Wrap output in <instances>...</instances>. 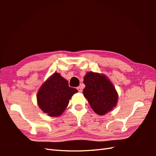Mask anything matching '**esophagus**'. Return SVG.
<instances>
[{"mask_svg":"<svg viewBox=\"0 0 156 156\" xmlns=\"http://www.w3.org/2000/svg\"><path fill=\"white\" fill-rule=\"evenodd\" d=\"M77 90L80 92H81L82 91V88L80 87H77Z\"/></svg>","mask_w":156,"mask_h":156,"instance_id":"34e87169","label":"esophagus"}]
</instances>
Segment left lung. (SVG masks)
Instances as JSON below:
<instances>
[{"instance_id": "1", "label": "left lung", "mask_w": 156, "mask_h": 156, "mask_svg": "<svg viewBox=\"0 0 156 156\" xmlns=\"http://www.w3.org/2000/svg\"><path fill=\"white\" fill-rule=\"evenodd\" d=\"M84 84L83 94L97 114L105 115L117 105V92L111 82L104 74L88 72L84 76Z\"/></svg>"}]
</instances>
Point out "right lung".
Instances as JSON below:
<instances>
[{"instance_id": "1", "label": "right lung", "mask_w": 156, "mask_h": 156, "mask_svg": "<svg viewBox=\"0 0 156 156\" xmlns=\"http://www.w3.org/2000/svg\"><path fill=\"white\" fill-rule=\"evenodd\" d=\"M68 82L55 72L44 84L37 92V104L42 111L50 117L61 115L67 107L69 100L78 92L69 87Z\"/></svg>"}]
</instances>
